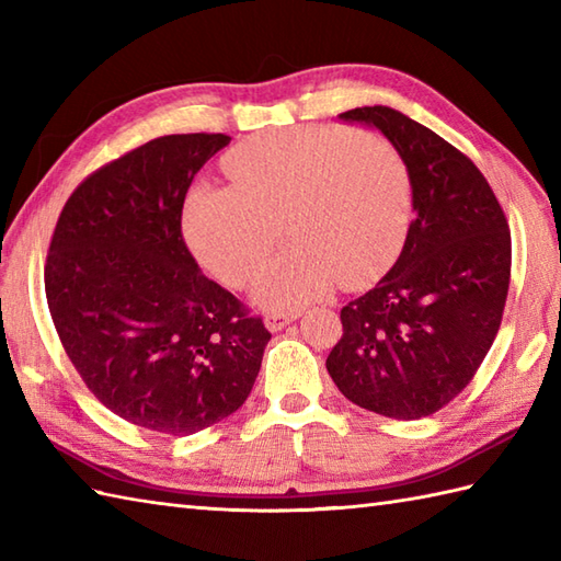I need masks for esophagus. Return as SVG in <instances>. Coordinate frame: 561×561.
<instances>
[{"instance_id": "obj_1", "label": "esophagus", "mask_w": 561, "mask_h": 561, "mask_svg": "<svg viewBox=\"0 0 561 561\" xmlns=\"http://www.w3.org/2000/svg\"><path fill=\"white\" fill-rule=\"evenodd\" d=\"M299 316H301L299 311H270L265 316V325H267L270 332H279V330L287 328L289 323H294V320Z\"/></svg>"}]
</instances>
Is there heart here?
I'll return each mask as SVG.
<instances>
[{"label": "heart", "instance_id": "1", "mask_svg": "<svg viewBox=\"0 0 561 561\" xmlns=\"http://www.w3.org/2000/svg\"><path fill=\"white\" fill-rule=\"evenodd\" d=\"M231 185H199L185 202V238L214 277L243 287L282 226L291 248L262 274L255 299L301 306L359 284L400 238L412 181L402 153L376 133L299 127L262 135L226 159Z\"/></svg>", "mask_w": 561, "mask_h": 561}]
</instances>
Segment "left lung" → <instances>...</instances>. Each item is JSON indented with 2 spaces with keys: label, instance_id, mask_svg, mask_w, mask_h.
<instances>
[{
  "label": "left lung",
  "instance_id": "8db88e82",
  "mask_svg": "<svg viewBox=\"0 0 561 561\" xmlns=\"http://www.w3.org/2000/svg\"><path fill=\"white\" fill-rule=\"evenodd\" d=\"M402 153L414 219L402 253L371 291L340 311L328 374L347 400L420 420L470 383L502 325L511 233L490 183L465 153L388 105L340 115Z\"/></svg>",
  "mask_w": 561,
  "mask_h": 561
}]
</instances>
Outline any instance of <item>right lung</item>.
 Wrapping results in <instances>:
<instances>
[{"mask_svg":"<svg viewBox=\"0 0 561 561\" xmlns=\"http://www.w3.org/2000/svg\"><path fill=\"white\" fill-rule=\"evenodd\" d=\"M226 135L151 139L89 175L59 214L45 296L67 356L105 408L187 436L253 390L270 332L199 272L181 233L195 173Z\"/></svg>","mask_w":561,"mask_h":561,"instance_id":"add662e5","label":"right lung"}]
</instances>
